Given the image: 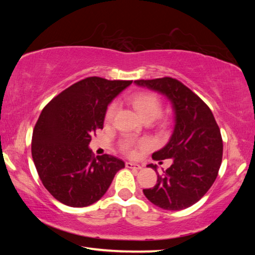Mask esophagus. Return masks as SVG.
<instances>
[{"mask_svg": "<svg viewBox=\"0 0 255 255\" xmlns=\"http://www.w3.org/2000/svg\"><path fill=\"white\" fill-rule=\"evenodd\" d=\"M126 167L128 169H134V170H139L141 169V166L137 163H132V162H126Z\"/></svg>", "mask_w": 255, "mask_h": 255, "instance_id": "obj_1", "label": "esophagus"}]
</instances>
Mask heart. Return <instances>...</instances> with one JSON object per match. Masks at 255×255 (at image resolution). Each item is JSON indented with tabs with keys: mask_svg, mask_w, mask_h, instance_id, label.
<instances>
[{
	"mask_svg": "<svg viewBox=\"0 0 255 255\" xmlns=\"http://www.w3.org/2000/svg\"><path fill=\"white\" fill-rule=\"evenodd\" d=\"M130 104L133 106L134 110L138 113V115L141 117L143 121H153L154 118L159 116L162 110V103L159 99V96L152 93V92H139V93L133 94L129 99ZM117 110V105L115 103L107 107L105 113V121L110 123L113 121L114 116ZM121 147L123 151L128 154H133L136 152L137 149H145L150 147V142L148 140H133L131 138L124 139Z\"/></svg>",
	"mask_w": 255,
	"mask_h": 255,
	"instance_id": "1",
	"label": "heart"
}]
</instances>
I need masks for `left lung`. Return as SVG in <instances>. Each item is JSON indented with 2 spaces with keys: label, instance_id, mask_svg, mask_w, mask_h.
<instances>
[{
  "label": "left lung",
  "instance_id": "1",
  "mask_svg": "<svg viewBox=\"0 0 255 255\" xmlns=\"http://www.w3.org/2000/svg\"><path fill=\"white\" fill-rule=\"evenodd\" d=\"M138 86L164 95L174 112V128L163 148L152 159H171L144 196L158 207L182 210L197 203L213 185L223 160V139L210 108L180 81L172 78L137 80ZM156 171V165L149 164Z\"/></svg>",
  "mask_w": 255,
  "mask_h": 255
}]
</instances>
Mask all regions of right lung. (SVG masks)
<instances>
[{
  "label": "right lung",
  "instance_id": "add662e5",
  "mask_svg": "<svg viewBox=\"0 0 255 255\" xmlns=\"http://www.w3.org/2000/svg\"><path fill=\"white\" fill-rule=\"evenodd\" d=\"M132 83L91 77L74 83L42 110L31 139V156L46 189L70 207L100 200L124 161L93 155L89 144L104 127L107 106Z\"/></svg>",
  "mask_w": 255,
  "mask_h": 255
}]
</instances>
